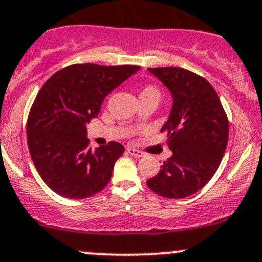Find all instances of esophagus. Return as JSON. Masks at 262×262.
Listing matches in <instances>:
<instances>
[{
	"label": "esophagus",
	"mask_w": 262,
	"mask_h": 262,
	"mask_svg": "<svg viewBox=\"0 0 262 262\" xmlns=\"http://www.w3.org/2000/svg\"><path fill=\"white\" fill-rule=\"evenodd\" d=\"M128 152L132 156H134V158H143V155H145L142 151L137 150V148H134V147H128Z\"/></svg>",
	"instance_id": "obj_1"
}]
</instances>
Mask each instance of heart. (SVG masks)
I'll return each instance as SVG.
<instances>
[{"mask_svg":"<svg viewBox=\"0 0 262 262\" xmlns=\"http://www.w3.org/2000/svg\"><path fill=\"white\" fill-rule=\"evenodd\" d=\"M156 97L159 99L160 98V89L155 85H146L142 90H141V94L139 97Z\"/></svg>","mask_w":262,"mask_h":262,"instance_id":"b5f03b06","label":"heart"}]
</instances>
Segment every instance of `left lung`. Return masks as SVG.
Returning a JSON list of instances; mask_svg holds the SVG:
<instances>
[{"label": "left lung", "mask_w": 262, "mask_h": 262, "mask_svg": "<svg viewBox=\"0 0 262 262\" xmlns=\"http://www.w3.org/2000/svg\"><path fill=\"white\" fill-rule=\"evenodd\" d=\"M173 97L161 132L173 155L147 186L160 196L181 199L208 183L221 164L229 141V120L216 90L204 77L178 67L148 68Z\"/></svg>", "instance_id": "obj_1"}]
</instances>
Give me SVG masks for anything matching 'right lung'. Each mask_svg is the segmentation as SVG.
<instances>
[{
  "mask_svg": "<svg viewBox=\"0 0 262 262\" xmlns=\"http://www.w3.org/2000/svg\"><path fill=\"white\" fill-rule=\"evenodd\" d=\"M139 66L72 64L54 73L32 104L27 141L38 174L54 192L84 199L102 191L124 146L108 142L92 150L86 124L103 99Z\"/></svg>",
  "mask_w": 262,
  "mask_h": 262,
  "instance_id": "obj_1",
  "label": "right lung"
}]
</instances>
